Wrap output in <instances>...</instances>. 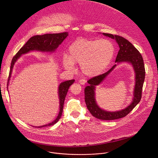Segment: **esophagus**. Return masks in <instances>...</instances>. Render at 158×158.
<instances>
[{
	"label": "esophagus",
	"mask_w": 158,
	"mask_h": 158,
	"mask_svg": "<svg viewBox=\"0 0 158 158\" xmlns=\"http://www.w3.org/2000/svg\"><path fill=\"white\" fill-rule=\"evenodd\" d=\"M85 82H86V81H85V79H80V80L79 81V82L81 85H84V84H85Z\"/></svg>",
	"instance_id": "1"
}]
</instances>
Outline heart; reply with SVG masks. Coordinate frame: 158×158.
Returning <instances> with one entry per match:
<instances>
[{"label": "heart", "mask_w": 158, "mask_h": 158, "mask_svg": "<svg viewBox=\"0 0 158 158\" xmlns=\"http://www.w3.org/2000/svg\"><path fill=\"white\" fill-rule=\"evenodd\" d=\"M115 54L114 44L110 40L80 38L73 42L67 57H63V65L73 71L74 64H81L82 73L89 77L101 74L110 63Z\"/></svg>", "instance_id": "1"}]
</instances>
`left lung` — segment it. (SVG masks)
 <instances>
[{
	"label": "left lung",
	"mask_w": 158,
	"mask_h": 158,
	"mask_svg": "<svg viewBox=\"0 0 158 158\" xmlns=\"http://www.w3.org/2000/svg\"><path fill=\"white\" fill-rule=\"evenodd\" d=\"M106 37L115 39L118 44L119 50L117 55L115 64L107 72L89 79V84L84 89L85 102L91 114L95 118L101 120L118 119L127 116L129 112L140 102L142 95L143 86L145 78V68L144 60L141 54L133 45L125 38L110 34L102 33ZM121 62L129 63L132 66L135 73V85L134 96L131 103L124 109L118 111H107L103 110L97 105L95 98V86L99 85L119 63Z\"/></svg>",
	"instance_id": "1"
}]
</instances>
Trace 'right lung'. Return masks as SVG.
<instances>
[{
    "label": "right lung",
    "instance_id": "add662e5",
    "mask_svg": "<svg viewBox=\"0 0 158 158\" xmlns=\"http://www.w3.org/2000/svg\"><path fill=\"white\" fill-rule=\"evenodd\" d=\"M68 32H62L58 34H46L41 35H35L29 39V40L25 44L24 46L22 47L17 53L12 58L10 69L9 72V76L7 82V88L9 85V80L11 77L12 72L15 62L17 60L22 56L28 53L31 51H37L42 52H54L57 48L59 47V45L63 42V40L68 35ZM75 80L72 79L69 81H66L61 82L58 87V96L59 99V112L57 118L51 123L48 124H45L40 126H37L35 127H46L55 124L57 122L59 121L60 118L62 113L64 104L65 96L67 95V91H68L69 87L74 82Z\"/></svg>",
    "mask_w": 158,
    "mask_h": 158
}]
</instances>
